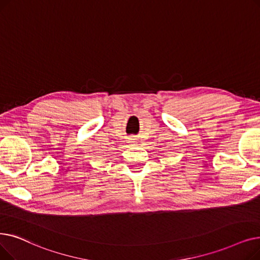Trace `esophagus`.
<instances>
[{"label": "esophagus", "instance_id": "esophagus-1", "mask_svg": "<svg viewBox=\"0 0 260 260\" xmlns=\"http://www.w3.org/2000/svg\"><path fill=\"white\" fill-rule=\"evenodd\" d=\"M130 142H131L133 145H135V143H137V140H135V139H130Z\"/></svg>", "mask_w": 260, "mask_h": 260}]
</instances>
